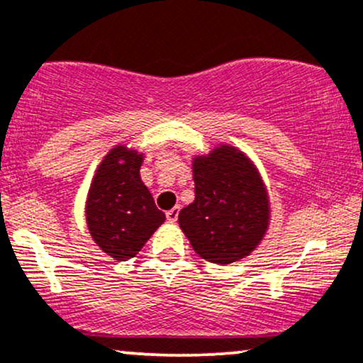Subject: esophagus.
Masks as SVG:
<instances>
[{
  "instance_id": "obj_1",
  "label": "esophagus",
  "mask_w": 363,
  "mask_h": 363,
  "mask_svg": "<svg viewBox=\"0 0 363 363\" xmlns=\"http://www.w3.org/2000/svg\"><path fill=\"white\" fill-rule=\"evenodd\" d=\"M179 211H181V208H179V206H174L172 209H169V211L165 213V216H167V220L170 221V223H174V221H177Z\"/></svg>"
}]
</instances>
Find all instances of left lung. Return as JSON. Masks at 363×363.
Returning <instances> with one entry per match:
<instances>
[{
  "label": "left lung",
  "instance_id": "1",
  "mask_svg": "<svg viewBox=\"0 0 363 363\" xmlns=\"http://www.w3.org/2000/svg\"><path fill=\"white\" fill-rule=\"evenodd\" d=\"M194 194L179 226L194 252L213 264H231L255 250L269 228V196L259 170L231 145L193 159Z\"/></svg>",
  "mask_w": 363,
  "mask_h": 363
}]
</instances>
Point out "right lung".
Here are the masks:
<instances>
[{
	"instance_id": "right-lung-1",
	"label": "right lung",
	"mask_w": 363,
	"mask_h": 363,
	"mask_svg": "<svg viewBox=\"0 0 363 363\" xmlns=\"http://www.w3.org/2000/svg\"><path fill=\"white\" fill-rule=\"evenodd\" d=\"M143 154L116 145L96 169L86 201L87 228L96 245L115 260L142 250L165 221L150 191L140 179Z\"/></svg>"
}]
</instances>
